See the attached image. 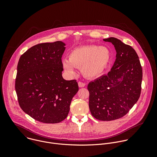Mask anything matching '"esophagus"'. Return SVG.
Masks as SVG:
<instances>
[{
  "label": "esophagus",
  "instance_id": "obj_1",
  "mask_svg": "<svg viewBox=\"0 0 157 157\" xmlns=\"http://www.w3.org/2000/svg\"><path fill=\"white\" fill-rule=\"evenodd\" d=\"M78 86L80 87H84L86 86V83L82 82L81 81H79V82H78Z\"/></svg>",
  "mask_w": 157,
  "mask_h": 157
}]
</instances>
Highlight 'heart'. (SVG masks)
<instances>
[{
    "label": "heart",
    "mask_w": 157,
    "mask_h": 157,
    "mask_svg": "<svg viewBox=\"0 0 157 157\" xmlns=\"http://www.w3.org/2000/svg\"><path fill=\"white\" fill-rule=\"evenodd\" d=\"M110 58V53L105 47L89 45L73 50L69 59L62 60L65 71L70 75L76 74L75 68H81L82 74L89 78L99 76L107 68Z\"/></svg>",
    "instance_id": "1"
}]
</instances>
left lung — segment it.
<instances>
[{
    "label": "left lung",
    "mask_w": 157,
    "mask_h": 157,
    "mask_svg": "<svg viewBox=\"0 0 157 157\" xmlns=\"http://www.w3.org/2000/svg\"><path fill=\"white\" fill-rule=\"evenodd\" d=\"M116 50V59L110 71L89 83V107L96 119L110 121L122 117L139 100L141 93L142 68L132 47L110 37Z\"/></svg>",
    "instance_id": "left-lung-1"
}]
</instances>
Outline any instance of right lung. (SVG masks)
Instances as JSON below:
<instances>
[{
    "instance_id": "add662e5",
    "label": "right lung",
    "mask_w": 157,
    "mask_h": 157,
    "mask_svg": "<svg viewBox=\"0 0 157 157\" xmlns=\"http://www.w3.org/2000/svg\"><path fill=\"white\" fill-rule=\"evenodd\" d=\"M65 43H40L22 55L17 65L15 91L21 109L31 117L46 124L64 120L74 96L76 80L62 76L61 57Z\"/></svg>"
}]
</instances>
